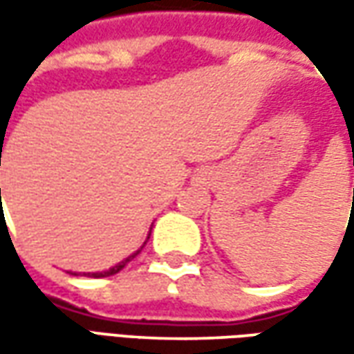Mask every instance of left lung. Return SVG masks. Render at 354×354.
I'll use <instances>...</instances> for the list:
<instances>
[{
	"label": "left lung",
	"instance_id": "obj_1",
	"mask_svg": "<svg viewBox=\"0 0 354 354\" xmlns=\"http://www.w3.org/2000/svg\"><path fill=\"white\" fill-rule=\"evenodd\" d=\"M348 129V128H347ZM353 163H354V151H353Z\"/></svg>",
	"mask_w": 354,
	"mask_h": 354
}]
</instances>
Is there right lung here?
Segmentation results:
<instances>
[{
	"label": "right lung",
	"mask_w": 354,
	"mask_h": 354,
	"mask_svg": "<svg viewBox=\"0 0 354 354\" xmlns=\"http://www.w3.org/2000/svg\"><path fill=\"white\" fill-rule=\"evenodd\" d=\"M0 157H1V149H0ZM0 193H1V189H0ZM147 238H149V236H147ZM145 242H147V240H145ZM145 242H143V244H145ZM142 248H143V246H142ZM142 248H140V250H142ZM140 250L133 252L131 256H128L126 260H122L120 264L112 266L110 270H106V272H96V274H88V276H90V278H106V276H114V274H118V272H120L122 268H126V264H128L129 260H133V258H136V256L140 254Z\"/></svg>",
	"instance_id": "add662e5"
}]
</instances>
